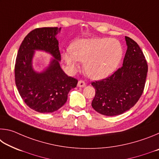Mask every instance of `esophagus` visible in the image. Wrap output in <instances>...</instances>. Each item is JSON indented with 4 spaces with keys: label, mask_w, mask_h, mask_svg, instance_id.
Segmentation results:
<instances>
[{
    "label": "esophagus",
    "mask_w": 159,
    "mask_h": 159,
    "mask_svg": "<svg viewBox=\"0 0 159 159\" xmlns=\"http://www.w3.org/2000/svg\"><path fill=\"white\" fill-rule=\"evenodd\" d=\"M85 85H86V83H85V81H83V80H79V83H78V86H79V87H80V88L85 87Z\"/></svg>",
    "instance_id": "1"
}]
</instances>
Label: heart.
<instances>
[{
  "label": "heart",
  "mask_w": 159,
  "mask_h": 159,
  "mask_svg": "<svg viewBox=\"0 0 159 159\" xmlns=\"http://www.w3.org/2000/svg\"><path fill=\"white\" fill-rule=\"evenodd\" d=\"M120 43L109 38L80 39L71 49L63 53V59L69 68L76 70L79 62H84V71L91 79H104L114 72L123 57Z\"/></svg>",
  "instance_id": "1"
}]
</instances>
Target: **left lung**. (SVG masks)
Returning a JSON list of instances; mask_svg holds the SVG:
<instances>
[{
	"label": "left lung",
	"instance_id": "8db88e82",
	"mask_svg": "<svg viewBox=\"0 0 159 159\" xmlns=\"http://www.w3.org/2000/svg\"><path fill=\"white\" fill-rule=\"evenodd\" d=\"M127 44L123 66L111 76L93 82L95 95L93 108L105 116H117L132 108L144 91L148 71L147 60L137 43L125 36Z\"/></svg>",
	"mask_w": 159,
	"mask_h": 159
}]
</instances>
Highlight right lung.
I'll use <instances>...</instances> for the list:
<instances>
[{
  "label": "right lung",
  "mask_w": 159,
  "mask_h": 159,
  "mask_svg": "<svg viewBox=\"0 0 159 159\" xmlns=\"http://www.w3.org/2000/svg\"><path fill=\"white\" fill-rule=\"evenodd\" d=\"M61 28L35 29L27 34L19 48L15 66V84L21 98L29 108L39 113H52L61 108L78 80L68 76L60 67L61 55L56 35ZM35 50H43L54 59L43 71L32 66Z\"/></svg>",
  "instance_id": "right-lung-1"
}]
</instances>
